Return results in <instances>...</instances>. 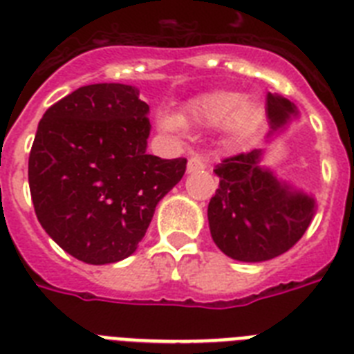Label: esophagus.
Here are the masks:
<instances>
[{"label": "esophagus", "mask_w": 354, "mask_h": 354, "mask_svg": "<svg viewBox=\"0 0 354 354\" xmlns=\"http://www.w3.org/2000/svg\"><path fill=\"white\" fill-rule=\"evenodd\" d=\"M205 167H207V163L203 162L201 156H192V158H189V163H187V171L189 172H198Z\"/></svg>", "instance_id": "esophagus-1"}]
</instances>
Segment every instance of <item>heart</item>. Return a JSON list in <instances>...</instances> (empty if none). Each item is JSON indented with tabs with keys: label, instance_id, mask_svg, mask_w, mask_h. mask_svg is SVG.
<instances>
[{
	"label": "heart",
	"instance_id": "heart-1",
	"mask_svg": "<svg viewBox=\"0 0 354 354\" xmlns=\"http://www.w3.org/2000/svg\"><path fill=\"white\" fill-rule=\"evenodd\" d=\"M261 117L259 106L252 100H243L237 91H212L196 97L187 106V118L201 126H221L227 122L228 129L236 135H245L257 124ZM160 129L167 133H180L185 122L180 115L163 113L158 118Z\"/></svg>",
	"mask_w": 354,
	"mask_h": 354
}]
</instances>
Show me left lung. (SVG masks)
Here are the masks:
<instances>
[{"instance_id": "obj_1", "label": "left lung", "mask_w": 354, "mask_h": 354, "mask_svg": "<svg viewBox=\"0 0 354 354\" xmlns=\"http://www.w3.org/2000/svg\"><path fill=\"white\" fill-rule=\"evenodd\" d=\"M266 113L272 131L297 117L295 106L277 93L266 97ZM261 156L263 151L254 149L225 158L214 169L219 187L207 212L219 250L245 263L268 261L290 250L304 236L317 209L311 196L261 167Z\"/></svg>"}]
</instances>
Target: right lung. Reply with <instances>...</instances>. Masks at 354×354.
<instances>
[{
	"instance_id": "right-lung-1",
	"label": "right lung",
	"mask_w": 354,
	"mask_h": 354,
	"mask_svg": "<svg viewBox=\"0 0 354 354\" xmlns=\"http://www.w3.org/2000/svg\"><path fill=\"white\" fill-rule=\"evenodd\" d=\"M149 106L135 86H82L46 109L28 158L41 227L88 264L126 259L187 160L147 154Z\"/></svg>"
}]
</instances>
